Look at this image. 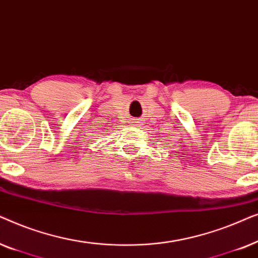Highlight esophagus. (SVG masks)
I'll return each instance as SVG.
<instances>
[{
  "label": "esophagus",
  "mask_w": 258,
  "mask_h": 258,
  "mask_svg": "<svg viewBox=\"0 0 258 258\" xmlns=\"http://www.w3.org/2000/svg\"><path fill=\"white\" fill-rule=\"evenodd\" d=\"M130 123V124H133V125H139V123H140V121H139V119H132V121H130L129 122Z\"/></svg>",
  "instance_id": "34e87169"
}]
</instances>
